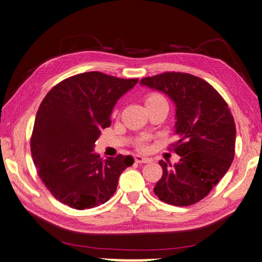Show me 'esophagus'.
I'll use <instances>...</instances> for the list:
<instances>
[{"label":"esophagus","mask_w":262,"mask_h":262,"mask_svg":"<svg viewBox=\"0 0 262 262\" xmlns=\"http://www.w3.org/2000/svg\"><path fill=\"white\" fill-rule=\"evenodd\" d=\"M135 162L136 163H140V164H145V163H150L151 162V159L148 158V157H143L141 156V155H135Z\"/></svg>","instance_id":"esophagus-1"}]
</instances>
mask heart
Wrapping results in <instances>:
<instances>
[{"label": "heart", "mask_w": 262, "mask_h": 262, "mask_svg": "<svg viewBox=\"0 0 262 262\" xmlns=\"http://www.w3.org/2000/svg\"><path fill=\"white\" fill-rule=\"evenodd\" d=\"M163 98L161 96H158V95H151V96H149L148 98H147V100H145V103H150V101H156V100H162ZM140 148H144V144L143 143H140Z\"/></svg>", "instance_id": "b5f03b06"}]
</instances>
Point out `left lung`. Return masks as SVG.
<instances>
[{"label":"left lung","instance_id":"8db88e82","mask_svg":"<svg viewBox=\"0 0 262 262\" xmlns=\"http://www.w3.org/2000/svg\"><path fill=\"white\" fill-rule=\"evenodd\" d=\"M176 106L173 166L159 162L163 176L154 192L173 206H190L207 196L227 173L234 157L236 126L227 103L209 83L189 74L164 73L141 79Z\"/></svg>","mask_w":262,"mask_h":262}]
</instances>
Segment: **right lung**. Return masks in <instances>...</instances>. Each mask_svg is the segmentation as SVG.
Here are the masks:
<instances>
[{"label": "right lung", "mask_w": 262, "mask_h": 262, "mask_svg": "<svg viewBox=\"0 0 262 262\" xmlns=\"http://www.w3.org/2000/svg\"><path fill=\"white\" fill-rule=\"evenodd\" d=\"M139 79L99 72L60 82L41 101L35 117L31 152L38 174L53 196L78 210L108 201L132 156L101 159L95 152L101 129L110 127L117 101Z\"/></svg>", "instance_id": "right-lung-1"}]
</instances>
